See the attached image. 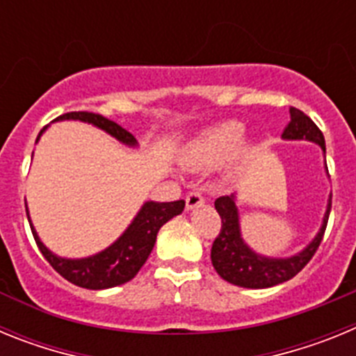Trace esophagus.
<instances>
[{
	"label": "esophagus",
	"instance_id": "esophagus-1",
	"mask_svg": "<svg viewBox=\"0 0 356 356\" xmlns=\"http://www.w3.org/2000/svg\"><path fill=\"white\" fill-rule=\"evenodd\" d=\"M203 203H205V197H203L201 193H197V191L188 193L187 197H185V207H187V210L197 209V207H201Z\"/></svg>",
	"mask_w": 356,
	"mask_h": 356
}]
</instances>
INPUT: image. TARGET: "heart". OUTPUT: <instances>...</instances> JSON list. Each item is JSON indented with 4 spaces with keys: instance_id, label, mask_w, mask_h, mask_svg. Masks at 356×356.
Listing matches in <instances>:
<instances>
[{
    "instance_id": "1",
    "label": "heart",
    "mask_w": 356,
    "mask_h": 356,
    "mask_svg": "<svg viewBox=\"0 0 356 356\" xmlns=\"http://www.w3.org/2000/svg\"><path fill=\"white\" fill-rule=\"evenodd\" d=\"M246 128L241 121L226 119L203 128L184 144L180 162L185 169L194 172L209 171L228 160L226 176H232L244 160L250 156V143H243Z\"/></svg>"
}]
</instances>
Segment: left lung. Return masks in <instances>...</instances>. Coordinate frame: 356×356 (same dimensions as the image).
<instances>
[{
  "instance_id": "obj_1",
  "label": "left lung",
  "mask_w": 356,
  "mask_h": 356,
  "mask_svg": "<svg viewBox=\"0 0 356 356\" xmlns=\"http://www.w3.org/2000/svg\"><path fill=\"white\" fill-rule=\"evenodd\" d=\"M289 112H291V122L284 130L282 137L285 140H310V143L319 144L323 155L326 156L325 137L316 127V122L294 106H291ZM326 172H328V168H326ZM235 200H237L235 194L221 196L216 200V210L221 216L222 225L221 232L212 244L210 259H212V266L217 275L226 280L228 284L244 289L275 287V285L294 278L310 262V259L319 248L321 241H323L330 209H332V196H330L328 205H326L323 225H321L319 232L312 238V242H308L307 248H303L300 253L285 257V259L266 257V254L257 253L248 246L241 234L238 209L235 205Z\"/></svg>"
}]
</instances>
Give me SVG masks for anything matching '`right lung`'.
<instances>
[{
	"label": "right lung",
	"mask_w": 356,
	"mask_h": 356,
	"mask_svg": "<svg viewBox=\"0 0 356 356\" xmlns=\"http://www.w3.org/2000/svg\"><path fill=\"white\" fill-rule=\"evenodd\" d=\"M69 119L89 122L92 127L112 135L119 143L127 144L130 147L137 146V139L130 131L119 127L118 122L110 121V119L103 118L99 114H92V112H69V114L56 118L55 121H69ZM46 128L40 130L35 143H39L40 135L46 131ZM184 200L171 201V203L146 201L140 207L139 212H137V216L134 217L130 226L122 232V235L118 241L112 242L108 248H105L99 253L85 257V259H64V257H58L51 250H48L39 238V235H37L33 225H31L28 207L26 216L37 246H39L40 253L44 254V259L51 264L53 269L60 276H64L67 282L78 285V287L90 289V291H102V289L118 287V285L130 282L139 273L140 267L144 266L147 257H149L151 250L155 246L159 229L169 219L184 212Z\"/></svg>",
	"instance_id": "right-lung-1"
}]
</instances>
